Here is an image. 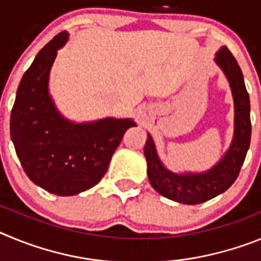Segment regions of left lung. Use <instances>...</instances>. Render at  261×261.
<instances>
[{
    "mask_svg": "<svg viewBox=\"0 0 261 261\" xmlns=\"http://www.w3.org/2000/svg\"><path fill=\"white\" fill-rule=\"evenodd\" d=\"M216 61L229 80L235 103V135L225 158L205 174L175 175L167 171L159 162L150 136H147L145 144L147 177L150 184L158 193L181 204H201L229 190L241 172L250 147V96L242 70L226 45L217 52Z\"/></svg>",
    "mask_w": 261,
    "mask_h": 261,
    "instance_id": "left-lung-1",
    "label": "left lung"
}]
</instances>
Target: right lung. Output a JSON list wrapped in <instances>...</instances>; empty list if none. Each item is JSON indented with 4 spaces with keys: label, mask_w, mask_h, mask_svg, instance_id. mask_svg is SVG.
Returning a JSON list of instances; mask_svg holds the SVG:
<instances>
[{
    "label": "right lung",
    "mask_w": 261,
    "mask_h": 261,
    "mask_svg": "<svg viewBox=\"0 0 261 261\" xmlns=\"http://www.w3.org/2000/svg\"><path fill=\"white\" fill-rule=\"evenodd\" d=\"M62 31L38 53L17 90L10 135L27 176L45 191L71 196L96 186L132 120L105 119L71 124L59 115L48 95V75L57 49L65 44Z\"/></svg>",
    "instance_id": "right-lung-1"
}]
</instances>
